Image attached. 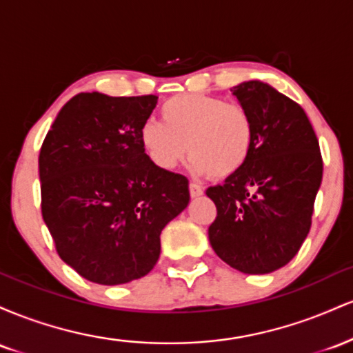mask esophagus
<instances>
[{
	"label": "esophagus",
	"mask_w": 353,
	"mask_h": 353,
	"mask_svg": "<svg viewBox=\"0 0 353 353\" xmlns=\"http://www.w3.org/2000/svg\"><path fill=\"white\" fill-rule=\"evenodd\" d=\"M189 194H190V197H199V196H202V194H204V189H202L199 184H196V182H190V184H189Z\"/></svg>",
	"instance_id": "34e87169"
}]
</instances>
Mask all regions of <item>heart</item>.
<instances>
[{
  "instance_id": "obj_1",
  "label": "heart",
  "mask_w": 353,
  "mask_h": 353,
  "mask_svg": "<svg viewBox=\"0 0 353 353\" xmlns=\"http://www.w3.org/2000/svg\"><path fill=\"white\" fill-rule=\"evenodd\" d=\"M159 121H145L139 141L161 171H171L185 151L194 172L217 179L244 168L254 148L255 125L242 104L208 94H179L161 108Z\"/></svg>"
}]
</instances>
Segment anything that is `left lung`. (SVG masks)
Returning a JSON list of instances; mask_svg holds the SVG:
<instances>
[{
	"mask_svg": "<svg viewBox=\"0 0 353 353\" xmlns=\"http://www.w3.org/2000/svg\"><path fill=\"white\" fill-rule=\"evenodd\" d=\"M230 91L254 117V148L241 171L205 190L217 208L209 242L232 269L270 274L292 261L309 234L322 156L292 99L257 79Z\"/></svg>",
	"mask_w": 353,
	"mask_h": 353,
	"instance_id": "left-lung-1",
	"label": "left lung"
}]
</instances>
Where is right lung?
<instances>
[{"mask_svg": "<svg viewBox=\"0 0 353 353\" xmlns=\"http://www.w3.org/2000/svg\"><path fill=\"white\" fill-rule=\"evenodd\" d=\"M157 96L79 92L61 108L39 151L41 210L59 257L88 281L144 277L161 232L188 208L189 181L145 156L139 129Z\"/></svg>", "mask_w": 353, "mask_h": 353, "instance_id": "right-lung-1", "label": "right lung"}]
</instances>
